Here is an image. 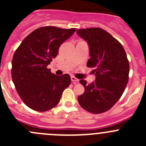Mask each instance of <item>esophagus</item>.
Instances as JSON below:
<instances>
[{
	"label": "esophagus",
	"mask_w": 146,
	"mask_h": 146,
	"mask_svg": "<svg viewBox=\"0 0 146 146\" xmlns=\"http://www.w3.org/2000/svg\"><path fill=\"white\" fill-rule=\"evenodd\" d=\"M71 80H72L73 84H77V83H78V82H79V80L77 79V78H76L75 77H74V76H71Z\"/></svg>",
	"instance_id": "1"
}]
</instances>
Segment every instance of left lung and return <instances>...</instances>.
Returning <instances> with one entry per match:
<instances>
[{
    "label": "left lung",
    "mask_w": 146,
    "mask_h": 146,
    "mask_svg": "<svg viewBox=\"0 0 146 146\" xmlns=\"http://www.w3.org/2000/svg\"><path fill=\"white\" fill-rule=\"evenodd\" d=\"M76 32L88 42L91 58L87 66L94 68L96 75L90 84L80 80L85 92L78 96V102L88 112L102 113L110 109L124 91L129 80V60L121 44L106 31L90 28Z\"/></svg>",
    "instance_id": "8db88e82"
}]
</instances>
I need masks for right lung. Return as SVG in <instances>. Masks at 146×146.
Segmentation results:
<instances>
[{
	"instance_id": "right-lung-1",
	"label": "right lung",
	"mask_w": 146,
	"mask_h": 146,
	"mask_svg": "<svg viewBox=\"0 0 146 146\" xmlns=\"http://www.w3.org/2000/svg\"><path fill=\"white\" fill-rule=\"evenodd\" d=\"M75 30L42 27L25 37L15 51L11 78L20 98L31 109L38 112L52 109L70 85L69 74L55 75L47 66L57 56L61 44Z\"/></svg>"
}]
</instances>
